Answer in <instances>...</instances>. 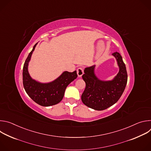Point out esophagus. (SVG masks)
Instances as JSON below:
<instances>
[{
  "label": "esophagus",
  "mask_w": 151,
  "mask_h": 151,
  "mask_svg": "<svg viewBox=\"0 0 151 151\" xmlns=\"http://www.w3.org/2000/svg\"><path fill=\"white\" fill-rule=\"evenodd\" d=\"M77 74L78 77H81L82 75L83 74V69L82 68H79L77 69Z\"/></svg>",
  "instance_id": "1"
}]
</instances>
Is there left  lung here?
I'll return each mask as SVG.
<instances>
[{"mask_svg": "<svg viewBox=\"0 0 151 151\" xmlns=\"http://www.w3.org/2000/svg\"><path fill=\"white\" fill-rule=\"evenodd\" d=\"M112 55L116 58L119 70L112 81H102L94 75L95 66L85 68L82 75L85 88L81 96L83 103L97 111H103L114 104L122 96L127 82V72L122 57L118 52Z\"/></svg>", "mask_w": 151, "mask_h": 151, "instance_id": "left-lung-1", "label": "left lung"}]
</instances>
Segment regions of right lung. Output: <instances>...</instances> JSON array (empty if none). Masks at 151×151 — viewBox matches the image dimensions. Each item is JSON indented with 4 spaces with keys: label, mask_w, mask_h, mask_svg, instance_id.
Listing matches in <instances>:
<instances>
[{
    "label": "right lung",
    "mask_w": 151,
    "mask_h": 151,
    "mask_svg": "<svg viewBox=\"0 0 151 151\" xmlns=\"http://www.w3.org/2000/svg\"><path fill=\"white\" fill-rule=\"evenodd\" d=\"M37 45H34L32 51L26 58L23 72V83L24 90L29 96L36 103L42 106H50L60 102L64 96L68 85L77 77L76 71L64 72L57 79L48 83H41L32 79L28 72V64L33 51Z\"/></svg>",
    "instance_id": "right-lung-1"
}]
</instances>
